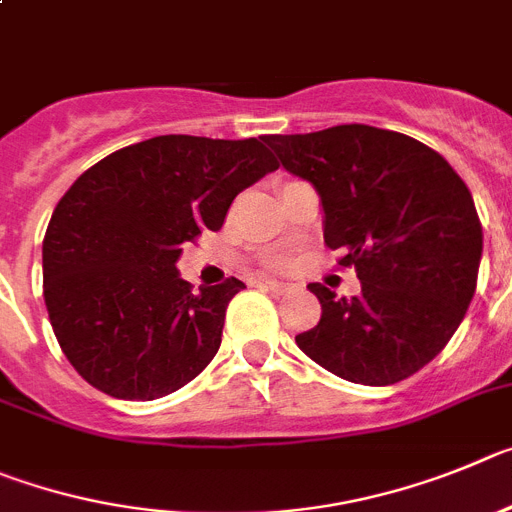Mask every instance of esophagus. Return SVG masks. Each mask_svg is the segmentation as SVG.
Segmentation results:
<instances>
[{
  "label": "esophagus",
  "mask_w": 512,
  "mask_h": 512,
  "mask_svg": "<svg viewBox=\"0 0 512 512\" xmlns=\"http://www.w3.org/2000/svg\"><path fill=\"white\" fill-rule=\"evenodd\" d=\"M265 285L267 290H273V293H278V296H283V293H290V290H293V285L290 283H280V280H265Z\"/></svg>",
  "instance_id": "34e87169"
}]
</instances>
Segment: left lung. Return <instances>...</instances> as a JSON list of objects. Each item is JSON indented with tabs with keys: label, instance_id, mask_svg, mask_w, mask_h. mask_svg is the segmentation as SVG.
I'll return each mask as SVG.
<instances>
[{
	"label": "left lung",
	"instance_id": "left-lung-1",
	"mask_svg": "<svg viewBox=\"0 0 512 512\" xmlns=\"http://www.w3.org/2000/svg\"><path fill=\"white\" fill-rule=\"evenodd\" d=\"M265 142L319 191L324 242L362 283L354 298L308 285L321 319L296 344L359 385L411 377L446 347L477 288L482 224L469 188L436 150L367 124Z\"/></svg>",
	"mask_w": 512,
	"mask_h": 512
}]
</instances>
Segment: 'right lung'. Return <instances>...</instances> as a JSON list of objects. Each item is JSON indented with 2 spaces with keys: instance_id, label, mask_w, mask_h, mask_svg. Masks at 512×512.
<instances>
[{
  "instance_id": "right-lung-1",
  "label": "right lung",
  "mask_w": 512,
  "mask_h": 512,
  "mask_svg": "<svg viewBox=\"0 0 512 512\" xmlns=\"http://www.w3.org/2000/svg\"><path fill=\"white\" fill-rule=\"evenodd\" d=\"M273 170L265 137L160 135L78 176L45 232L43 296L55 339L89 385L155 400L209 365L245 283L227 278L193 293L176 262L204 229H222L239 191Z\"/></svg>"
}]
</instances>
